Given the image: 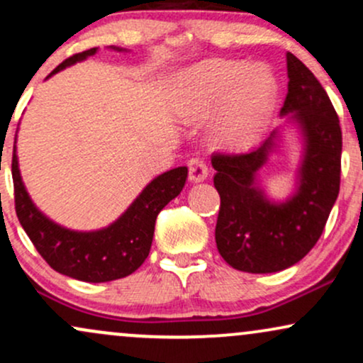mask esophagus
Wrapping results in <instances>:
<instances>
[{"instance_id": "obj_1", "label": "esophagus", "mask_w": 363, "mask_h": 363, "mask_svg": "<svg viewBox=\"0 0 363 363\" xmlns=\"http://www.w3.org/2000/svg\"><path fill=\"white\" fill-rule=\"evenodd\" d=\"M187 169H189V181L191 182H201L208 177V165L203 158H199V157L191 158L189 164H187Z\"/></svg>"}]
</instances>
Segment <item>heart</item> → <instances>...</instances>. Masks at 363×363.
<instances>
[{"mask_svg":"<svg viewBox=\"0 0 363 363\" xmlns=\"http://www.w3.org/2000/svg\"><path fill=\"white\" fill-rule=\"evenodd\" d=\"M278 86L272 72L235 60H208L179 77L174 111L186 124L215 118L216 147L230 152L249 148L259 138L277 104Z\"/></svg>","mask_w":363,"mask_h":363,"instance_id":"b5f03b06","label":"heart"}]
</instances>
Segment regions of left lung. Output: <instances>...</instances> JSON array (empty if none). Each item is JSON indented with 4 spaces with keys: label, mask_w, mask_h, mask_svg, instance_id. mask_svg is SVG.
<instances>
[{
    "label": "left lung",
    "mask_w": 363,
    "mask_h": 363,
    "mask_svg": "<svg viewBox=\"0 0 363 363\" xmlns=\"http://www.w3.org/2000/svg\"><path fill=\"white\" fill-rule=\"evenodd\" d=\"M286 72L281 116L290 114L303 136L295 194L273 203L257 184L256 174L277 145L278 131L249 153L211 157L220 194L216 247L232 268L245 273L281 272L301 261L319 240L340 193L338 114L318 78L291 52H286Z\"/></svg>",
    "instance_id": "left-lung-1"
}]
</instances>
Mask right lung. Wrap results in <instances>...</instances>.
Segmentation results:
<instances>
[{"label":"right lung","instance_id":"right-lung-1","mask_svg":"<svg viewBox=\"0 0 363 363\" xmlns=\"http://www.w3.org/2000/svg\"><path fill=\"white\" fill-rule=\"evenodd\" d=\"M123 51L119 48H112ZM97 48L73 54L54 72L94 56ZM11 176L15 189V210L20 225L45 262L57 273L74 280L102 283L124 278L140 268L152 247L155 220L162 208L181 193L187 179V167L160 174L141 191L138 198L109 227L94 232H77L61 227L37 210L25 189L13 147Z\"/></svg>","mask_w":363,"mask_h":363}]
</instances>
